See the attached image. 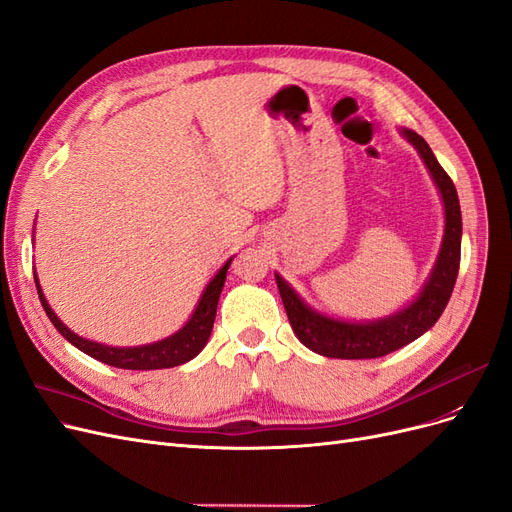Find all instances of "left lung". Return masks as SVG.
I'll return each mask as SVG.
<instances>
[{"instance_id":"8db88e82","label":"left lung","mask_w":512,"mask_h":512,"mask_svg":"<svg viewBox=\"0 0 512 512\" xmlns=\"http://www.w3.org/2000/svg\"><path fill=\"white\" fill-rule=\"evenodd\" d=\"M404 136L423 157L444 202V221L447 223H444V240L436 268L430 283L425 285L415 302L398 312V315L378 323H346L321 317L315 310H310L285 280L276 274V285L295 336L310 351L319 355L336 359H374L389 355L425 334L440 319L442 310L449 304L461 255L459 197L451 176L442 170L427 142L412 129H404Z\"/></svg>"}]
</instances>
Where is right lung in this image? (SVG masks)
<instances>
[{
	"label": "right lung",
	"mask_w": 512,
	"mask_h": 512,
	"mask_svg": "<svg viewBox=\"0 0 512 512\" xmlns=\"http://www.w3.org/2000/svg\"><path fill=\"white\" fill-rule=\"evenodd\" d=\"M229 263H232V259H229L225 266L217 272V276L210 280V285L206 287L200 304H197V308L193 312V317L189 319V323L183 329H180V332H176L174 336H170L166 340L155 342V344L134 346V349H114V346L97 344V342L76 336L57 319L51 306L46 304L44 293L38 283V276H36V289L40 295V302L44 306V312L48 315V319H51V323L57 327V332L65 340L72 342L82 353H87L89 357L102 361V364L121 368V370H161V368H174V366L185 364V361L193 359L206 346L208 336L212 332V325H214V317H217V304H219L221 289L225 285Z\"/></svg>",
	"instance_id": "obj_1"
}]
</instances>
